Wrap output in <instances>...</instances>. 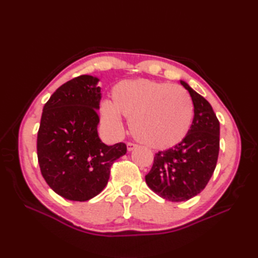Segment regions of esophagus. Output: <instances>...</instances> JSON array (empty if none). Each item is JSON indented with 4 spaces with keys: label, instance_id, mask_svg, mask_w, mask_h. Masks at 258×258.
I'll return each mask as SVG.
<instances>
[{
    "label": "esophagus",
    "instance_id": "1",
    "mask_svg": "<svg viewBox=\"0 0 258 258\" xmlns=\"http://www.w3.org/2000/svg\"><path fill=\"white\" fill-rule=\"evenodd\" d=\"M136 147V144H134V143H132V142H128L127 143V150L131 152V151H133L134 149Z\"/></svg>",
    "mask_w": 258,
    "mask_h": 258
}]
</instances>
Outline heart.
Masks as SVG:
<instances>
[{
    "mask_svg": "<svg viewBox=\"0 0 258 258\" xmlns=\"http://www.w3.org/2000/svg\"><path fill=\"white\" fill-rule=\"evenodd\" d=\"M101 114L115 133L122 131V115L130 119L136 140L151 149L166 150L187 136L194 105L182 86L151 80L123 81L114 86L112 103L102 104Z\"/></svg>",
    "mask_w": 258,
    "mask_h": 258,
    "instance_id": "heart-1",
    "label": "heart"
}]
</instances>
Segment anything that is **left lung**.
<instances>
[{
    "instance_id": "8db88e82",
    "label": "left lung",
    "mask_w": 258,
    "mask_h": 258,
    "mask_svg": "<svg viewBox=\"0 0 258 258\" xmlns=\"http://www.w3.org/2000/svg\"><path fill=\"white\" fill-rule=\"evenodd\" d=\"M180 84L193 101V123L179 144L156 153L145 176L153 191L171 202L188 201L206 187L220 152V122L211 104L184 81Z\"/></svg>"
}]
</instances>
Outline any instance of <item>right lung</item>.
<instances>
[{
	"instance_id": "add662e5",
	"label": "right lung",
	"mask_w": 258,
	"mask_h": 258,
	"mask_svg": "<svg viewBox=\"0 0 258 258\" xmlns=\"http://www.w3.org/2000/svg\"><path fill=\"white\" fill-rule=\"evenodd\" d=\"M97 78L81 75L53 93L37 132V160L48 186L70 201L85 202L105 187L113 163L126 144L112 146L98 138L101 87Z\"/></svg>"
}]
</instances>
